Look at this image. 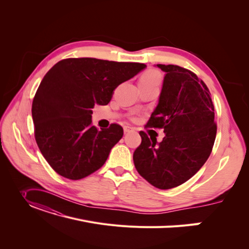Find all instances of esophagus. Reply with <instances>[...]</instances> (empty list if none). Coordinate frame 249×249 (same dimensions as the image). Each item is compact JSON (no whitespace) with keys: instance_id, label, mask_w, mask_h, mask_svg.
Wrapping results in <instances>:
<instances>
[{"instance_id":"1","label":"esophagus","mask_w":249,"mask_h":249,"mask_svg":"<svg viewBox=\"0 0 249 249\" xmlns=\"http://www.w3.org/2000/svg\"><path fill=\"white\" fill-rule=\"evenodd\" d=\"M132 130H133V128L129 127V126H125V127H124V132H125V133H128V132H130V131H132Z\"/></svg>"}]
</instances>
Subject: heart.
<instances>
[{"label": "heart", "instance_id": "heart-1", "mask_svg": "<svg viewBox=\"0 0 249 249\" xmlns=\"http://www.w3.org/2000/svg\"><path fill=\"white\" fill-rule=\"evenodd\" d=\"M160 81H161V75L159 71L148 70L141 75L139 85L140 87H146V86H152V85L160 86Z\"/></svg>", "mask_w": 249, "mask_h": 249}]
</instances>
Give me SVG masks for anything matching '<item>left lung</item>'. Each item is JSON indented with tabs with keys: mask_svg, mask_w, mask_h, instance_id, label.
<instances>
[{
	"mask_svg": "<svg viewBox=\"0 0 249 249\" xmlns=\"http://www.w3.org/2000/svg\"><path fill=\"white\" fill-rule=\"evenodd\" d=\"M166 72L158 107L146 127L163 129L159 144L140 131L133 153L138 174L153 187L176 188L190 179L211 154L217 132L214 105L206 84L193 71L158 64Z\"/></svg>",
	"mask_w": 249,
	"mask_h": 249,
	"instance_id": "left-lung-1",
	"label": "left lung"
}]
</instances>
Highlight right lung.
Segmentation results:
<instances>
[{"instance_id": "obj_1", "label": "right lung", "mask_w": 249, "mask_h": 249, "mask_svg": "<svg viewBox=\"0 0 249 249\" xmlns=\"http://www.w3.org/2000/svg\"><path fill=\"white\" fill-rule=\"evenodd\" d=\"M146 65L91 57L58 61L44 75L32 103L34 135L49 165L63 178H84L106 162L123 128L91 124L95 104L108 105L114 89Z\"/></svg>"}]
</instances>
